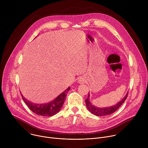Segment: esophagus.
<instances>
[{
	"label": "esophagus",
	"mask_w": 148,
	"mask_h": 148,
	"mask_svg": "<svg viewBox=\"0 0 148 148\" xmlns=\"http://www.w3.org/2000/svg\"><path fill=\"white\" fill-rule=\"evenodd\" d=\"M79 81V83H82L84 81V78H79V80H78Z\"/></svg>",
	"instance_id": "34e87169"
}]
</instances>
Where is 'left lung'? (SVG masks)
I'll return each mask as SVG.
<instances>
[{"label": "left lung", "mask_w": 148, "mask_h": 148, "mask_svg": "<svg viewBox=\"0 0 148 148\" xmlns=\"http://www.w3.org/2000/svg\"><path fill=\"white\" fill-rule=\"evenodd\" d=\"M127 97H128V92L126 94L125 97L121 101H119L117 104L114 105V106L106 107V108H98L94 106L93 105H92V103H91L89 99L90 94H88V98L86 99V105L88 110L92 114L96 116H106V115H110L114 113V112H115L119 108L121 105L125 102Z\"/></svg>", "instance_id": "left-lung-1"}]
</instances>
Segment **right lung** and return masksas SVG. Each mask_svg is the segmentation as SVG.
<instances>
[{
	"label": "right lung",
	"instance_id": "1",
	"mask_svg": "<svg viewBox=\"0 0 148 148\" xmlns=\"http://www.w3.org/2000/svg\"><path fill=\"white\" fill-rule=\"evenodd\" d=\"M70 90V87H69L53 101L46 103H34L26 99L22 94L21 95L27 106L34 113L43 116H52L58 113L61 110L65 101L66 95Z\"/></svg>",
	"mask_w": 148,
	"mask_h": 148
}]
</instances>
